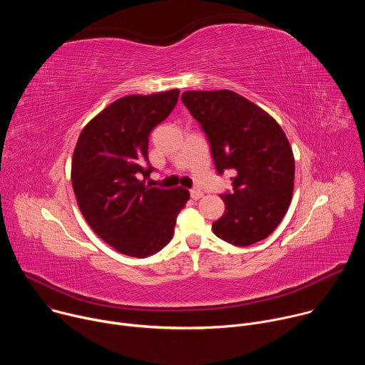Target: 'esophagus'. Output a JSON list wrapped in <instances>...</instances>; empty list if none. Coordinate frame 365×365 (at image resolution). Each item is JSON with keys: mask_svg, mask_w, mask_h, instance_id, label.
<instances>
[{"mask_svg": "<svg viewBox=\"0 0 365 365\" xmlns=\"http://www.w3.org/2000/svg\"><path fill=\"white\" fill-rule=\"evenodd\" d=\"M190 196H192V199H195V200H197V199H200L202 196H203V192L200 190V189H190Z\"/></svg>", "mask_w": 365, "mask_h": 365, "instance_id": "obj_1", "label": "esophagus"}]
</instances>
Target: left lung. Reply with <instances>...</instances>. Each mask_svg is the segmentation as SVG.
<instances>
[{
	"mask_svg": "<svg viewBox=\"0 0 365 365\" xmlns=\"http://www.w3.org/2000/svg\"><path fill=\"white\" fill-rule=\"evenodd\" d=\"M182 102L206 134L217 172L235 175L232 192L221 195L225 212L212 231L237 247L267 238L293 195L294 159L284 131L264 110L228 89L187 91Z\"/></svg>",
	"mask_w": 365,
	"mask_h": 365,
	"instance_id": "1",
	"label": "left lung"
}]
</instances>
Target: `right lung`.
Masks as SVG:
<instances>
[{
  "mask_svg": "<svg viewBox=\"0 0 365 365\" xmlns=\"http://www.w3.org/2000/svg\"><path fill=\"white\" fill-rule=\"evenodd\" d=\"M180 91L117 99L82 130L72 159V186L89 227L118 252L144 258L173 237L189 190L145 185L151 130L173 111Z\"/></svg>",
  "mask_w": 365,
  "mask_h": 365,
  "instance_id": "add662e5",
  "label": "right lung"
}]
</instances>
